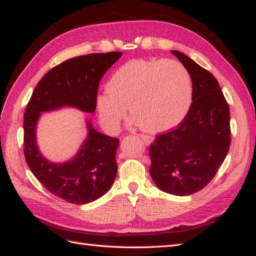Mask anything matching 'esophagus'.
Returning a JSON list of instances; mask_svg holds the SVG:
<instances>
[{
	"label": "esophagus",
	"mask_w": 256,
	"mask_h": 256,
	"mask_svg": "<svg viewBox=\"0 0 256 256\" xmlns=\"http://www.w3.org/2000/svg\"><path fill=\"white\" fill-rule=\"evenodd\" d=\"M140 138L142 140H144V142H145L146 145H150V142H152V140H154V138H152V136L147 135V134H140Z\"/></svg>",
	"instance_id": "obj_1"
}]
</instances>
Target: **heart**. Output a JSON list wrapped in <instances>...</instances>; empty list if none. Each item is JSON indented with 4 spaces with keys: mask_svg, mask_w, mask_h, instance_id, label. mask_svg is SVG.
Instances as JSON below:
<instances>
[{
    "mask_svg": "<svg viewBox=\"0 0 256 256\" xmlns=\"http://www.w3.org/2000/svg\"><path fill=\"white\" fill-rule=\"evenodd\" d=\"M106 92L96 98L102 128H120L130 114L150 132H164L179 126L192 104V77L176 61L134 60L118 68L106 82Z\"/></svg>",
    "mask_w": 256,
    "mask_h": 256,
    "instance_id": "1",
    "label": "heart"
}]
</instances>
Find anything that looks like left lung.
<instances>
[{
  "label": "left lung",
  "instance_id": "8db88e82",
  "mask_svg": "<svg viewBox=\"0 0 256 256\" xmlns=\"http://www.w3.org/2000/svg\"><path fill=\"white\" fill-rule=\"evenodd\" d=\"M172 53L191 74L192 104L179 126L150 145V171L160 190L186 196L205 188L227 156L230 110L215 76L183 53Z\"/></svg>",
  "mask_w": 256,
  "mask_h": 256
}]
</instances>
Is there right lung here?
Listing matches in <instances>:
<instances>
[{
  "label": "right lung",
  "instance_id": "right-lung-1",
  "mask_svg": "<svg viewBox=\"0 0 256 256\" xmlns=\"http://www.w3.org/2000/svg\"><path fill=\"white\" fill-rule=\"evenodd\" d=\"M122 52L92 53L68 58L48 72L36 86L24 114V155L29 169L50 193L82 205L101 198L114 183L118 138L101 134L87 121L88 136L78 154L68 162L54 164L39 152L36 126L41 112L75 106L96 110L99 82Z\"/></svg>",
  "mask_w": 256,
  "mask_h": 256
}]
</instances>
